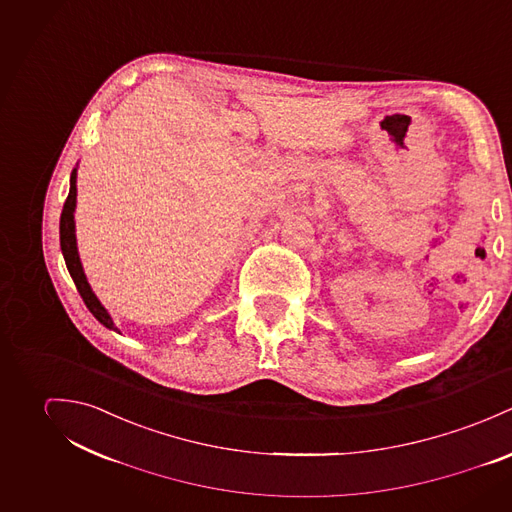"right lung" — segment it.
I'll return each instance as SVG.
<instances>
[{"mask_svg": "<svg viewBox=\"0 0 512 512\" xmlns=\"http://www.w3.org/2000/svg\"><path fill=\"white\" fill-rule=\"evenodd\" d=\"M76 171L78 167L70 174V190H68V198L64 202L62 214H60V249H62V257L66 263V269L72 277V281L76 284L84 304L88 306V310L94 314V318L104 324L108 330L119 332L115 328L114 320L110 316V312L102 306V302L98 300V296L94 294L92 286L88 283L84 269H82V261L78 255V245H76V224H74V210H76Z\"/></svg>", "mask_w": 512, "mask_h": 512, "instance_id": "add662e5", "label": "right lung"}]
</instances>
